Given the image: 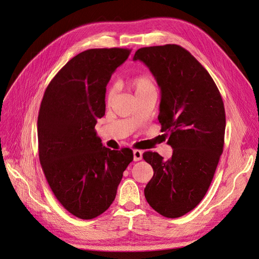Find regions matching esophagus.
Returning <instances> with one entry per match:
<instances>
[{
    "label": "esophagus",
    "instance_id": "34e87169",
    "mask_svg": "<svg viewBox=\"0 0 259 259\" xmlns=\"http://www.w3.org/2000/svg\"><path fill=\"white\" fill-rule=\"evenodd\" d=\"M133 156H134V161H140L143 159V152L140 150H134L133 151Z\"/></svg>",
    "mask_w": 259,
    "mask_h": 259
}]
</instances>
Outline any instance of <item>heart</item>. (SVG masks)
I'll return each mask as SVG.
<instances>
[{
	"label": "heart",
	"instance_id": "1",
	"mask_svg": "<svg viewBox=\"0 0 259 259\" xmlns=\"http://www.w3.org/2000/svg\"><path fill=\"white\" fill-rule=\"evenodd\" d=\"M128 86L135 92V95H138V94H143L149 91H155L154 89V84L152 79L149 75L142 74V75H137L135 77H133L128 81ZM114 96V89H110L107 93V101L110 103Z\"/></svg>",
	"mask_w": 259,
	"mask_h": 259
}]
</instances>
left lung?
<instances>
[{
  "instance_id": "1",
  "label": "left lung",
  "mask_w": 259,
  "mask_h": 259,
  "mask_svg": "<svg viewBox=\"0 0 259 259\" xmlns=\"http://www.w3.org/2000/svg\"><path fill=\"white\" fill-rule=\"evenodd\" d=\"M133 59L143 61L159 85L158 119L173 148L168 160L143 154L154 171L145 197L162 216L177 218L199 204L213 180L224 149V101L206 69L182 46L143 48Z\"/></svg>"
}]
</instances>
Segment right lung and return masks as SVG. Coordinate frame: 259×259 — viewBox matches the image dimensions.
Wrapping results in <instances>:
<instances>
[{"instance_id":"1","label":"right lung","mask_w":259,"mask_h":259,"mask_svg":"<svg viewBox=\"0 0 259 259\" xmlns=\"http://www.w3.org/2000/svg\"><path fill=\"white\" fill-rule=\"evenodd\" d=\"M128 49H92L62 67L46 89L37 117L38 158L55 197L81 219L103 214L115 199L128 148L103 146L95 125L105 115L106 86Z\"/></svg>"}]
</instances>
